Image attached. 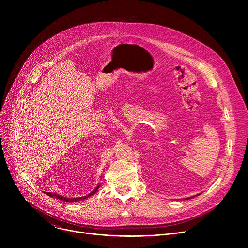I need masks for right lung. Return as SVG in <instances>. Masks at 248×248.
<instances>
[{
    "instance_id": "add662e5",
    "label": "right lung",
    "mask_w": 248,
    "mask_h": 248,
    "mask_svg": "<svg viewBox=\"0 0 248 248\" xmlns=\"http://www.w3.org/2000/svg\"><path fill=\"white\" fill-rule=\"evenodd\" d=\"M100 187V185H98V186L91 192V193H89L88 195H86V196H82V197H77V198H67V197H63V196H62V195H60V194H56V193H52V192H45L48 196H51V197H55V198H58V199H61V200H62V201H65V202H77V201H78V200H82V199H85V198H88L89 196H91V195H93L94 193H96V191L98 190V188Z\"/></svg>"
}]
</instances>
